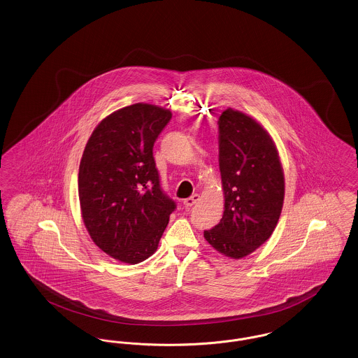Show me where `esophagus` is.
Here are the masks:
<instances>
[{"label": "esophagus", "instance_id": "1", "mask_svg": "<svg viewBox=\"0 0 358 358\" xmlns=\"http://www.w3.org/2000/svg\"><path fill=\"white\" fill-rule=\"evenodd\" d=\"M199 200H200V194L194 193V194H192L190 197H187V199L184 200V205L189 208V206H193V205L196 204Z\"/></svg>", "mask_w": 358, "mask_h": 358}]
</instances>
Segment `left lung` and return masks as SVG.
<instances>
[{"mask_svg": "<svg viewBox=\"0 0 358 358\" xmlns=\"http://www.w3.org/2000/svg\"><path fill=\"white\" fill-rule=\"evenodd\" d=\"M222 220L204 238L222 255H250L273 235L285 200V174L273 138L254 118L232 108L219 118Z\"/></svg>", "mask_w": 358, "mask_h": 358, "instance_id": "obj_1", "label": "left lung"}]
</instances>
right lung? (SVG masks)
Returning <instances> with one entry per match:
<instances>
[{"label":"right lung","instance_id":"add662e5","mask_svg":"<svg viewBox=\"0 0 358 358\" xmlns=\"http://www.w3.org/2000/svg\"><path fill=\"white\" fill-rule=\"evenodd\" d=\"M171 120L166 108L136 103L106 117L85 145L78 178L82 217L92 241L123 263L153 255L176 209L153 157Z\"/></svg>","mask_w":358,"mask_h":358}]
</instances>
